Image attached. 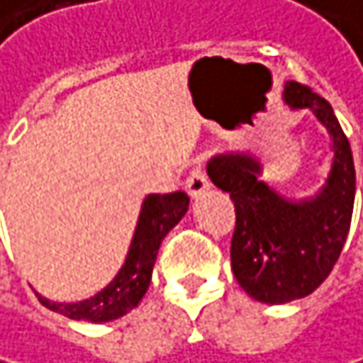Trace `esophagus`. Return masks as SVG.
Segmentation results:
<instances>
[{
	"mask_svg": "<svg viewBox=\"0 0 363 363\" xmlns=\"http://www.w3.org/2000/svg\"><path fill=\"white\" fill-rule=\"evenodd\" d=\"M184 186H186V191H189L191 197H197V195H201L203 191H208L210 181H208L206 168H203L201 164H199V166H193V170L189 172V177H186V181H184Z\"/></svg>",
	"mask_w": 363,
	"mask_h": 363,
	"instance_id": "esophagus-1",
	"label": "esophagus"
}]
</instances>
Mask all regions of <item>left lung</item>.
Here are the masks:
<instances>
[{
	"label": "left lung",
	"instance_id": "obj_1",
	"mask_svg": "<svg viewBox=\"0 0 363 363\" xmlns=\"http://www.w3.org/2000/svg\"><path fill=\"white\" fill-rule=\"evenodd\" d=\"M284 101L312 108L333 135L335 164L326 186L312 201L293 203L257 179L259 164L249 155H218L208 174L235 203L230 266L249 297L286 303L315 291L335 268L351 226L355 168L351 145L330 104L312 86L289 81Z\"/></svg>",
	"mask_w": 363,
	"mask_h": 363
}]
</instances>
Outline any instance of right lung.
Listing matches in <instances>:
<instances>
[{"label":"right lung","instance_id":"right-lung-1","mask_svg":"<svg viewBox=\"0 0 363 363\" xmlns=\"http://www.w3.org/2000/svg\"><path fill=\"white\" fill-rule=\"evenodd\" d=\"M189 195L184 191L149 195L143 201V210L139 216V224L128 249L126 262L122 270L104 291L95 297L79 301V303H55L39 295V301L50 308L51 312L68 315L72 320H89V322H110L133 308L143 299L151 282V270L157 257V249L162 239L174 228L181 218L186 214Z\"/></svg>","mask_w":363,"mask_h":363}]
</instances>
